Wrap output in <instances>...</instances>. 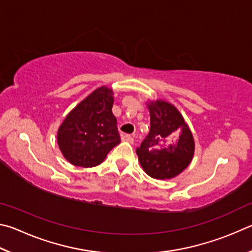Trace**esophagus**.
Listing matches in <instances>:
<instances>
[{
    "label": "esophagus",
    "mask_w": 252,
    "mask_h": 252,
    "mask_svg": "<svg viewBox=\"0 0 252 252\" xmlns=\"http://www.w3.org/2000/svg\"><path fill=\"white\" fill-rule=\"evenodd\" d=\"M122 140H123V142H127V143H130V144L134 143V138L131 137L130 135H127V134L122 135Z\"/></svg>",
    "instance_id": "1"
}]
</instances>
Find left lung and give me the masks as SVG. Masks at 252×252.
<instances>
[{
    "label": "left lung",
    "instance_id": "left-lung-1",
    "mask_svg": "<svg viewBox=\"0 0 252 252\" xmlns=\"http://www.w3.org/2000/svg\"><path fill=\"white\" fill-rule=\"evenodd\" d=\"M151 129L136 149L145 173L155 179H170L187 168L193 157L195 142L182 114L168 101L147 104Z\"/></svg>",
    "mask_w": 252,
    "mask_h": 252
}]
</instances>
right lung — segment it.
<instances>
[{"label": "right lung", "instance_id": "1", "mask_svg": "<svg viewBox=\"0 0 252 252\" xmlns=\"http://www.w3.org/2000/svg\"><path fill=\"white\" fill-rule=\"evenodd\" d=\"M114 93L101 86L65 117L57 131V144L66 160L78 167H95L121 143L112 112Z\"/></svg>", "mask_w": 252, "mask_h": 252}]
</instances>
